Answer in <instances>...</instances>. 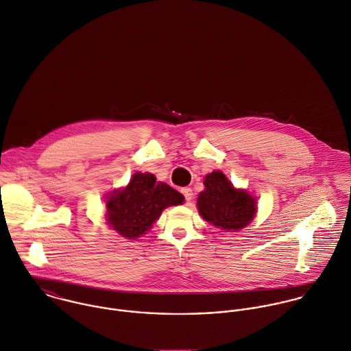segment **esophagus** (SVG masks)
Listing matches in <instances>:
<instances>
[{
	"label": "esophagus",
	"mask_w": 351,
	"mask_h": 351,
	"mask_svg": "<svg viewBox=\"0 0 351 351\" xmlns=\"http://www.w3.org/2000/svg\"><path fill=\"white\" fill-rule=\"evenodd\" d=\"M182 194L186 198V202H190L193 199V190L190 187H183L182 189Z\"/></svg>",
	"instance_id": "esophagus-1"
}]
</instances>
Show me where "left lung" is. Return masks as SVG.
I'll list each match as a JSON object with an SVG mask.
<instances>
[{"instance_id":"left-lung-1","label":"left lung","mask_w":351,"mask_h":351,"mask_svg":"<svg viewBox=\"0 0 351 351\" xmlns=\"http://www.w3.org/2000/svg\"><path fill=\"white\" fill-rule=\"evenodd\" d=\"M205 190L199 193V215L223 232H240L255 218L256 198L244 189H236L222 171H213L204 179Z\"/></svg>"}]
</instances>
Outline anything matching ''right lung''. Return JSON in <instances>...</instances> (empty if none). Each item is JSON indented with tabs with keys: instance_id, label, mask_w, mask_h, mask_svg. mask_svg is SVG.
<instances>
[{
	"instance_id": "1",
	"label": "right lung",
	"mask_w": 351,
	"mask_h": 351,
	"mask_svg": "<svg viewBox=\"0 0 351 351\" xmlns=\"http://www.w3.org/2000/svg\"><path fill=\"white\" fill-rule=\"evenodd\" d=\"M184 197L149 172H136L130 182L106 195V221L119 236L137 240L152 229L164 209L178 206Z\"/></svg>"
}]
</instances>
